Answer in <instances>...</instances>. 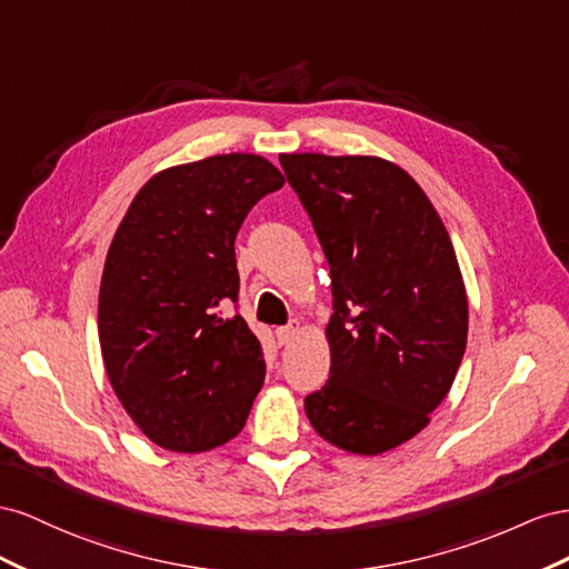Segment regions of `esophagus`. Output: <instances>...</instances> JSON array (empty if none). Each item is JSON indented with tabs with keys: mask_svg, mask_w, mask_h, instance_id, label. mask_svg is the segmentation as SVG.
Returning a JSON list of instances; mask_svg holds the SVG:
<instances>
[{
	"mask_svg": "<svg viewBox=\"0 0 569 569\" xmlns=\"http://www.w3.org/2000/svg\"><path fill=\"white\" fill-rule=\"evenodd\" d=\"M302 331V327H300V321H290L288 327H281V329H276V340H279L281 346H286V343H290V340H293L298 333Z\"/></svg>",
	"mask_w": 569,
	"mask_h": 569,
	"instance_id": "34e87169",
	"label": "esophagus"
}]
</instances>
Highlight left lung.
I'll list each match as a JSON object with an SVG mask.
<instances>
[{
    "label": "left lung",
    "mask_w": 569,
    "mask_h": 569,
    "mask_svg": "<svg viewBox=\"0 0 569 569\" xmlns=\"http://www.w3.org/2000/svg\"><path fill=\"white\" fill-rule=\"evenodd\" d=\"M331 267V377L305 398L315 431L381 456L425 429L467 348V290L446 226L398 164L371 154H281Z\"/></svg>",
    "instance_id": "left-lung-1"
}]
</instances>
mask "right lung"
<instances>
[{
  "mask_svg": "<svg viewBox=\"0 0 569 569\" xmlns=\"http://www.w3.org/2000/svg\"><path fill=\"white\" fill-rule=\"evenodd\" d=\"M286 178L269 159L214 154L154 173L107 252L97 329L109 383L159 448L204 452L246 427L264 355L240 315L233 242Z\"/></svg>",
  "mask_w": 569,
  "mask_h": 569,
  "instance_id": "1",
  "label": "right lung"
}]
</instances>
